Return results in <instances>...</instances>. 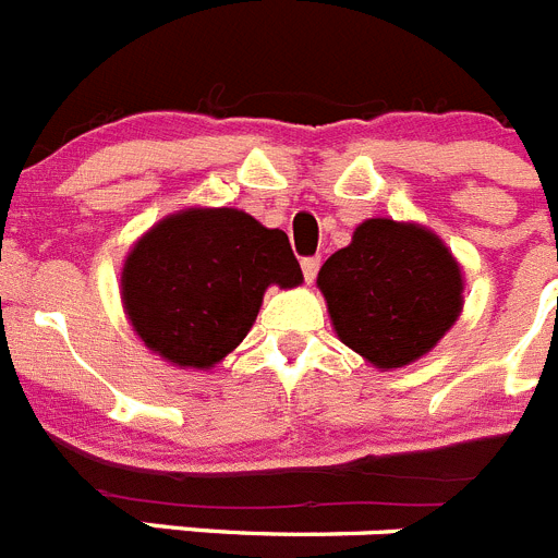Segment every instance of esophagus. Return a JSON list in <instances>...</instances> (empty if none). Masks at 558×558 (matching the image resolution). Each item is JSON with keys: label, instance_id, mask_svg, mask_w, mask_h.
<instances>
[{"label": "esophagus", "instance_id": "34e87169", "mask_svg": "<svg viewBox=\"0 0 558 558\" xmlns=\"http://www.w3.org/2000/svg\"><path fill=\"white\" fill-rule=\"evenodd\" d=\"M318 268H322V259H318V256H304V259H302V270H304V279H307V284L315 282V276H318Z\"/></svg>", "mask_w": 558, "mask_h": 558}]
</instances>
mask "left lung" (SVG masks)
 <instances>
[{
	"label": "left lung",
	"instance_id": "1",
	"mask_svg": "<svg viewBox=\"0 0 558 558\" xmlns=\"http://www.w3.org/2000/svg\"><path fill=\"white\" fill-rule=\"evenodd\" d=\"M335 335L379 372L411 366L463 310V274L436 231L372 218L318 270Z\"/></svg>",
	"mask_w": 558,
	"mask_h": 558
}]
</instances>
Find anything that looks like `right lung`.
<instances>
[{
	"mask_svg": "<svg viewBox=\"0 0 558 558\" xmlns=\"http://www.w3.org/2000/svg\"><path fill=\"white\" fill-rule=\"evenodd\" d=\"M302 282L282 229L243 209L192 206L133 243L120 295L133 332L153 354L206 372L243 343L270 284L288 290Z\"/></svg>",
	"mask_w": 558,
	"mask_h": 558,
	"instance_id": "obj_1",
	"label": "right lung"
}]
</instances>
